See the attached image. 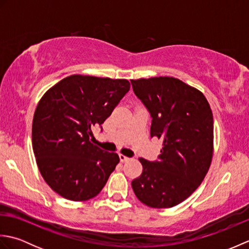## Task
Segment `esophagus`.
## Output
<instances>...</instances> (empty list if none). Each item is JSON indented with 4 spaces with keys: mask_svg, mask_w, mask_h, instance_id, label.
Masks as SVG:
<instances>
[{
    "mask_svg": "<svg viewBox=\"0 0 249 249\" xmlns=\"http://www.w3.org/2000/svg\"><path fill=\"white\" fill-rule=\"evenodd\" d=\"M119 157H120V160L122 161V162H125V161H127L129 158L127 157V156H125V155H123V154H119Z\"/></svg>",
    "mask_w": 249,
    "mask_h": 249,
    "instance_id": "esophagus-1",
    "label": "esophagus"
}]
</instances>
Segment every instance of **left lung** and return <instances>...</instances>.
<instances>
[{"label":"left lung","mask_w":249,"mask_h":249,"mask_svg":"<svg viewBox=\"0 0 249 249\" xmlns=\"http://www.w3.org/2000/svg\"><path fill=\"white\" fill-rule=\"evenodd\" d=\"M130 82L151 114V137L162 139L157 160H139L143 170L131 187L143 204L172 208L187 199L209 171L213 156L212 110L202 93L177 78Z\"/></svg>","instance_id":"1"}]
</instances>
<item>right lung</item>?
<instances>
[{
    "mask_svg": "<svg viewBox=\"0 0 249 249\" xmlns=\"http://www.w3.org/2000/svg\"><path fill=\"white\" fill-rule=\"evenodd\" d=\"M129 88L125 79L72 75L39 100L32 126L33 151L46 183L63 198L89 200L107 183L120 158L91 143L89 137Z\"/></svg>",
    "mask_w": 249,
    "mask_h": 249,
    "instance_id": "right-lung-1",
    "label": "right lung"
}]
</instances>
